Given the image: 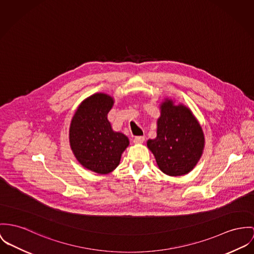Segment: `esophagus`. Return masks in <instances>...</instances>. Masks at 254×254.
I'll return each mask as SVG.
<instances>
[{
    "label": "esophagus",
    "mask_w": 254,
    "mask_h": 254,
    "mask_svg": "<svg viewBox=\"0 0 254 254\" xmlns=\"http://www.w3.org/2000/svg\"><path fill=\"white\" fill-rule=\"evenodd\" d=\"M144 140H145L144 136H136L134 137L133 142H134L135 144H141V143H143V142H144Z\"/></svg>",
    "instance_id": "esophagus-1"
}]
</instances>
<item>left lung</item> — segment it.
Masks as SVG:
<instances>
[{
	"label": "left lung",
	"instance_id": "1",
	"mask_svg": "<svg viewBox=\"0 0 254 254\" xmlns=\"http://www.w3.org/2000/svg\"><path fill=\"white\" fill-rule=\"evenodd\" d=\"M147 146L164 174L183 176L190 172L200 159L205 138L190 109L166 98L160 104L156 137L149 139Z\"/></svg>",
	"mask_w": 254,
	"mask_h": 254
}]
</instances>
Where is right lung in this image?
Returning a JSON list of instances; mask_svg holds the SVG:
<instances>
[{
	"label": "right lung",
	"instance_id": "right-lung-1",
	"mask_svg": "<svg viewBox=\"0 0 254 254\" xmlns=\"http://www.w3.org/2000/svg\"><path fill=\"white\" fill-rule=\"evenodd\" d=\"M112 97L98 93L84 99L69 127L70 148L79 163L98 174L112 172L120 163L128 138L112 129L107 114Z\"/></svg>",
	"mask_w": 254,
	"mask_h": 254
}]
</instances>
